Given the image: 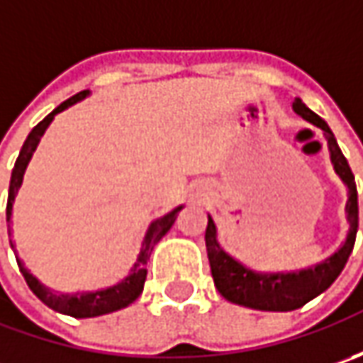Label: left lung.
Instances as JSON below:
<instances>
[{"instance_id": "8db88e82", "label": "left lung", "mask_w": 363, "mask_h": 363, "mask_svg": "<svg viewBox=\"0 0 363 363\" xmlns=\"http://www.w3.org/2000/svg\"><path fill=\"white\" fill-rule=\"evenodd\" d=\"M293 111L309 121L311 125L319 127L325 139H328L329 155L335 174L342 177V182L347 186V222L350 232L343 246L328 260L303 269L297 272H257L252 269H246L242 262L232 258L220 244L216 236V224L212 216H208V228H206V250L208 260L214 277V285L218 293L230 303L244 305L258 311H295L303 307L305 303L315 299L323 291H328L333 285V281L342 274L347 258L354 250L357 234V189L354 174L347 165V160L343 157L342 149L337 145L333 133L328 127V123L315 115L311 108L301 103V99H295Z\"/></svg>"}]
</instances>
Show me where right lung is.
Wrapping results in <instances>:
<instances>
[{
	"instance_id": "right-lung-1",
	"label": "right lung",
	"mask_w": 363,
	"mask_h": 363,
	"mask_svg": "<svg viewBox=\"0 0 363 363\" xmlns=\"http://www.w3.org/2000/svg\"><path fill=\"white\" fill-rule=\"evenodd\" d=\"M84 96H89V91L78 92L74 96H70L68 101H64L62 105L56 106L46 119L40 121V123L35 125L34 129L30 131V135H28V139L23 141L20 155H18L16 165H13V172H11V179H9V194H7L6 208L7 222H11V208H13L16 194H18V189H20L21 182H23V172H26L28 163L32 160L35 147L40 143L44 131L48 129V125L58 113H62L64 108H68V106L77 105L78 101H82ZM182 208H184V206H179V208L172 210L169 214H165V216L157 218L155 222H151V226L147 228L145 238H143V242H141V250H139L137 262L133 264L129 277L123 279L119 285L108 286V289H103V291H94V293H74V295L54 293V291H50L48 286L42 285L34 274L23 267V262H21L20 258L16 257L18 258V264H20L21 274H23L26 283L32 289V293H34L35 297L42 301L44 305H48L50 309L58 311V313L82 319V317H99V315L119 311L123 307L131 305L133 301L143 293V285H145L147 279V260L151 257V250H153V246L160 242L161 238L169 232V228L174 226L175 216H177V212H179ZM7 230H9V226H7ZM11 248H13V242H11Z\"/></svg>"
}]
</instances>
